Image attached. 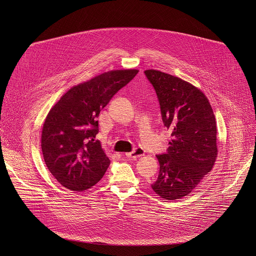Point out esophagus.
Here are the masks:
<instances>
[{
	"label": "esophagus",
	"mask_w": 256,
	"mask_h": 256,
	"mask_svg": "<svg viewBox=\"0 0 256 256\" xmlns=\"http://www.w3.org/2000/svg\"><path fill=\"white\" fill-rule=\"evenodd\" d=\"M144 155V150L142 148H136L132 152L126 154V156L128 158H132V159H136V158L142 157Z\"/></svg>",
	"instance_id": "1"
}]
</instances>
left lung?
I'll return each mask as SVG.
<instances>
[{
  "label": "left lung",
  "mask_w": 256,
  "mask_h": 256,
  "mask_svg": "<svg viewBox=\"0 0 256 256\" xmlns=\"http://www.w3.org/2000/svg\"><path fill=\"white\" fill-rule=\"evenodd\" d=\"M171 130L166 154L158 155L160 171L152 184L162 198L174 200L190 194L216 160V122L202 91L190 82L158 70H146Z\"/></svg>",
  "instance_id": "8db88e82"
}]
</instances>
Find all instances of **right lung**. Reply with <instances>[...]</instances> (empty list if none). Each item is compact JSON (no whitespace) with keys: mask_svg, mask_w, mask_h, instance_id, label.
<instances>
[{"mask_svg":"<svg viewBox=\"0 0 256 256\" xmlns=\"http://www.w3.org/2000/svg\"><path fill=\"white\" fill-rule=\"evenodd\" d=\"M138 70L105 72L68 89L50 110L42 132L44 162L60 184L83 192L103 177L110 160L95 140L97 118L112 96Z\"/></svg>","mask_w":256,"mask_h":256,"instance_id":"add662e5","label":"right lung"}]
</instances>
